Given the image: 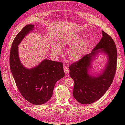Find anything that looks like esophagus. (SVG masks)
<instances>
[{
    "label": "esophagus",
    "mask_w": 125,
    "mask_h": 125,
    "mask_svg": "<svg viewBox=\"0 0 125 125\" xmlns=\"http://www.w3.org/2000/svg\"><path fill=\"white\" fill-rule=\"evenodd\" d=\"M64 68H63V70L65 72V73H67L69 72V67L68 66H63Z\"/></svg>",
    "instance_id": "1"
}]
</instances>
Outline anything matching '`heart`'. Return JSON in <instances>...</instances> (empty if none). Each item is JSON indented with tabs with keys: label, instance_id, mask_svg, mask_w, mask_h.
I'll return each mask as SVG.
<instances>
[{
	"label": "heart",
	"instance_id": "heart-1",
	"mask_svg": "<svg viewBox=\"0 0 125 125\" xmlns=\"http://www.w3.org/2000/svg\"><path fill=\"white\" fill-rule=\"evenodd\" d=\"M80 37L68 38L62 40L60 45L62 47L73 46L68 51V58L71 61L75 62L81 59L83 56L85 48L87 46V42L85 41H80ZM52 52L54 55L58 56L62 54V49L58 45H54L52 47Z\"/></svg>",
	"mask_w": 125,
	"mask_h": 125
}]
</instances>
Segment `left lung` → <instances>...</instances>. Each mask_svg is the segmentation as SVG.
<instances>
[{"label": "left lung", "instance_id": "8db88e82", "mask_svg": "<svg viewBox=\"0 0 125 125\" xmlns=\"http://www.w3.org/2000/svg\"><path fill=\"white\" fill-rule=\"evenodd\" d=\"M100 42L91 53L83 57L69 66L70 76L74 81L73 95L82 104H89L99 100L112 83L116 73L117 52L115 43L106 33L102 31ZM100 51L108 55V62L101 75L95 77L87 73L94 56Z\"/></svg>", "mask_w": 125, "mask_h": 125}]
</instances>
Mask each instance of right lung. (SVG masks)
<instances>
[{"mask_svg":"<svg viewBox=\"0 0 125 125\" xmlns=\"http://www.w3.org/2000/svg\"><path fill=\"white\" fill-rule=\"evenodd\" d=\"M34 25L28 24L15 37L10 54V67L17 88L30 103L42 105L52 96L56 82L63 78L65 73L61 62L45 59L31 69L25 68L20 62L18 45L24 36L33 30Z\"/></svg>","mask_w":125,"mask_h":125,"instance_id":"obj_1","label":"right lung"}]
</instances>
